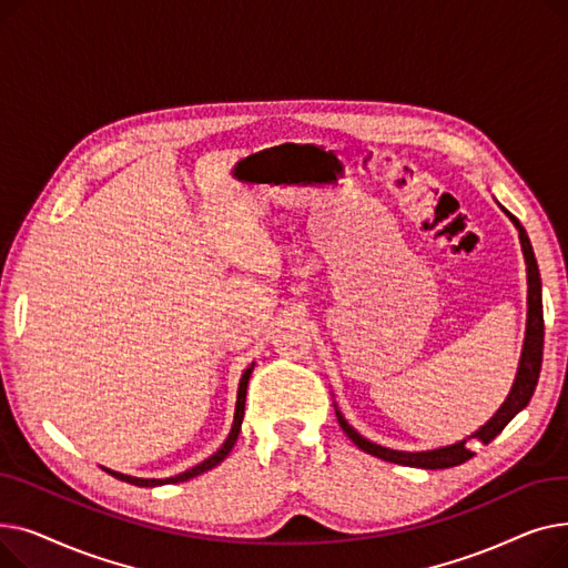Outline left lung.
Returning a JSON list of instances; mask_svg holds the SVG:
<instances>
[{"label": "left lung", "instance_id": "obj_1", "mask_svg": "<svg viewBox=\"0 0 568 568\" xmlns=\"http://www.w3.org/2000/svg\"><path fill=\"white\" fill-rule=\"evenodd\" d=\"M499 204V202H497ZM501 212L509 216V221L516 225L518 230V239H520V248L525 255V264H527V324H525V341H523V352H520V362H518V371H516V379L511 384V392L506 396V400L499 405V409L490 416V419L479 428L474 430L471 435H467L465 439L456 442V444H446V446H437V449H426V452H398V449H389V446H382L377 442H371L368 437H364L359 430H354L347 419L343 416V412L336 407V416L338 424L345 430V435L359 446L362 452L377 456L386 463H396V465H407V467H422V469H446V467H456L465 460H469L474 454L471 449H467V439H479L484 444L493 442L504 428L509 424L518 412H523L536 389V382H539V373H541V359H544V300H541V274H539V264H536L534 257V248L529 244V236L525 232V227L520 225V221L506 212V209L499 204Z\"/></svg>", "mask_w": 568, "mask_h": 568}]
</instances>
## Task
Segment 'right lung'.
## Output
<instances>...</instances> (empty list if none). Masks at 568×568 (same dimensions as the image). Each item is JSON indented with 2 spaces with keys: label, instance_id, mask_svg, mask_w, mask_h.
Returning a JSON list of instances; mask_svg holds the SVG:
<instances>
[{
  "label": "right lung",
  "instance_id": "right-lung-1",
  "mask_svg": "<svg viewBox=\"0 0 568 568\" xmlns=\"http://www.w3.org/2000/svg\"><path fill=\"white\" fill-rule=\"evenodd\" d=\"M253 368H255V362L244 371V375H242V379H239V389H236V405H234V422H232V428H230V433H227V437H225V442L221 444V449L216 452V454H212L209 458H204L202 463H197L195 467H191V469H186V471H182V474H174V476H168V479H140V476H131V474H122V471H114V469H108V467H103L108 474H112L114 479H119V481H126V484H131V486H140V488H156V486H165V484H184V481H189V479H193V476H197V474H204V471H209L212 467H216V465H221L227 456H230V452H232V446H234V442H236V437H239V430H242V422H244V407H246V389H248V379H251V373H253Z\"/></svg>",
  "mask_w": 568,
  "mask_h": 568
}]
</instances>
